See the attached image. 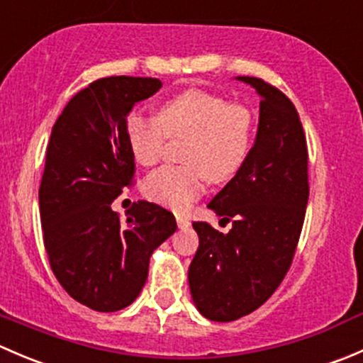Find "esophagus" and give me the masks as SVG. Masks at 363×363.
I'll list each match as a JSON object with an SVG mask.
<instances>
[{
    "instance_id": "34e87169",
    "label": "esophagus",
    "mask_w": 363,
    "mask_h": 363,
    "mask_svg": "<svg viewBox=\"0 0 363 363\" xmlns=\"http://www.w3.org/2000/svg\"><path fill=\"white\" fill-rule=\"evenodd\" d=\"M175 221H177L179 228H188V226L191 225V223H189V219L184 218V216H181V214L175 216Z\"/></svg>"
}]
</instances>
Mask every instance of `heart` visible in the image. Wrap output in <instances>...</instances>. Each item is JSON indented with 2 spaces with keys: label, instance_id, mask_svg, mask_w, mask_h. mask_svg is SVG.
<instances>
[{
  "label": "heart",
  "instance_id": "1",
  "mask_svg": "<svg viewBox=\"0 0 363 363\" xmlns=\"http://www.w3.org/2000/svg\"><path fill=\"white\" fill-rule=\"evenodd\" d=\"M255 116L246 105L228 104L221 94L186 89L164 100L156 119L130 113L124 123V140L135 163L149 167L158 161L167 138H184L181 160L149 174L142 191L151 202L184 211L205 181L226 182L242 168L250 155Z\"/></svg>",
  "mask_w": 363,
  "mask_h": 363
}]
</instances>
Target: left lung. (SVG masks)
Wrapping results in <instances>:
<instances>
[{"instance_id": "obj_1", "label": "left lung", "mask_w": 363, "mask_h": 363, "mask_svg": "<svg viewBox=\"0 0 363 363\" xmlns=\"http://www.w3.org/2000/svg\"><path fill=\"white\" fill-rule=\"evenodd\" d=\"M262 96L255 145L208 208L232 221L221 233L196 221L189 265L193 302L207 320L233 321L258 309L294 262L309 200L307 144L290 98L256 77H237Z\"/></svg>"}]
</instances>
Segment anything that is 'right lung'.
Listing matches in <instances>:
<instances>
[{
	"instance_id": "right-lung-1",
	"label": "right lung",
	"mask_w": 363,
	"mask_h": 363,
	"mask_svg": "<svg viewBox=\"0 0 363 363\" xmlns=\"http://www.w3.org/2000/svg\"><path fill=\"white\" fill-rule=\"evenodd\" d=\"M152 77H105L79 91L52 126L38 191L50 269L77 302L100 313L130 306L152 251L177 230L160 205L135 202L126 223L112 202L135 182L124 123L160 91Z\"/></svg>"
}]
</instances>
